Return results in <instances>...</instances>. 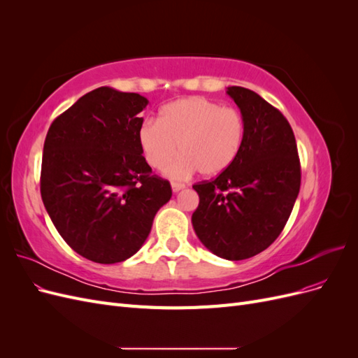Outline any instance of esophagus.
Listing matches in <instances>:
<instances>
[{"label":"esophagus","instance_id":"1","mask_svg":"<svg viewBox=\"0 0 358 358\" xmlns=\"http://www.w3.org/2000/svg\"><path fill=\"white\" fill-rule=\"evenodd\" d=\"M183 188H185V185H183V183H180V182H171V191L173 192H179Z\"/></svg>","mask_w":358,"mask_h":358}]
</instances>
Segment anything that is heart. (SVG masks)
Wrapping results in <instances>:
<instances>
[{
  "instance_id": "heart-1",
  "label": "heart",
  "mask_w": 358,
  "mask_h": 358,
  "mask_svg": "<svg viewBox=\"0 0 358 358\" xmlns=\"http://www.w3.org/2000/svg\"><path fill=\"white\" fill-rule=\"evenodd\" d=\"M246 124L234 107H222L204 96H188L161 107L158 122L146 119L137 131L138 148L148 164L159 171L182 155L171 176H218L229 169L243 148Z\"/></svg>"
}]
</instances>
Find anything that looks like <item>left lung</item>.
Returning a JSON list of instances; mask_svg holds the SVG:
<instances>
[{"label":"left lung","mask_w":358,"mask_h":358,"mask_svg":"<svg viewBox=\"0 0 358 358\" xmlns=\"http://www.w3.org/2000/svg\"><path fill=\"white\" fill-rule=\"evenodd\" d=\"M227 94L245 117L243 148L221 175L192 185L200 203L191 221L210 252L239 262L263 252L284 230L301 173L285 116L242 86H229Z\"/></svg>","instance_id":"obj_1"}]
</instances>
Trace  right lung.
<instances>
[{
	"label": "right lung",
	"instance_id": "obj_1",
	"mask_svg": "<svg viewBox=\"0 0 358 358\" xmlns=\"http://www.w3.org/2000/svg\"><path fill=\"white\" fill-rule=\"evenodd\" d=\"M145 96L109 86L76 101L52 122L43 148V204L67 245L100 264L134 255L171 197L152 175L137 131Z\"/></svg>",
	"mask_w": 358,
	"mask_h": 358
}]
</instances>
